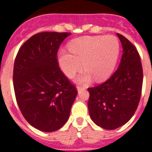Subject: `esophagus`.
Instances as JSON below:
<instances>
[{"mask_svg":"<svg viewBox=\"0 0 152 152\" xmlns=\"http://www.w3.org/2000/svg\"><path fill=\"white\" fill-rule=\"evenodd\" d=\"M80 90H81V88L79 87V86H77V91L79 92V91H80Z\"/></svg>","mask_w":152,"mask_h":152,"instance_id":"obj_1","label":"esophagus"}]
</instances>
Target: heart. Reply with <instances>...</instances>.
<instances>
[{
    "label": "heart",
    "mask_w": 152,
    "mask_h": 152,
    "mask_svg": "<svg viewBox=\"0 0 152 152\" xmlns=\"http://www.w3.org/2000/svg\"><path fill=\"white\" fill-rule=\"evenodd\" d=\"M68 51L61 49L58 63L67 77H73L82 66L84 68L75 81L88 84L94 77L101 81L110 76L116 67L119 55V42L113 36H86L74 40Z\"/></svg>",
    "instance_id": "heart-1"
}]
</instances>
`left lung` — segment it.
<instances>
[{
  "instance_id": "1",
  "label": "left lung",
  "mask_w": 152,
  "mask_h": 152,
  "mask_svg": "<svg viewBox=\"0 0 152 152\" xmlns=\"http://www.w3.org/2000/svg\"><path fill=\"white\" fill-rule=\"evenodd\" d=\"M123 56L113 75L100 85L88 88V110L93 122L105 129L126 124L136 110L142 94L143 72L139 52L126 37L117 33Z\"/></svg>"
}]
</instances>
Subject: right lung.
Returning a JSON list of instances; mask_svg holds the SVG:
<instances>
[{"mask_svg":"<svg viewBox=\"0 0 152 152\" xmlns=\"http://www.w3.org/2000/svg\"><path fill=\"white\" fill-rule=\"evenodd\" d=\"M69 33L43 32L20 47L13 66V88L23 117L40 131L59 129L68 121L77 92L58 67L57 52Z\"/></svg>","mask_w":152,"mask_h":152,"instance_id":"1","label":"right lung"}]
</instances>
